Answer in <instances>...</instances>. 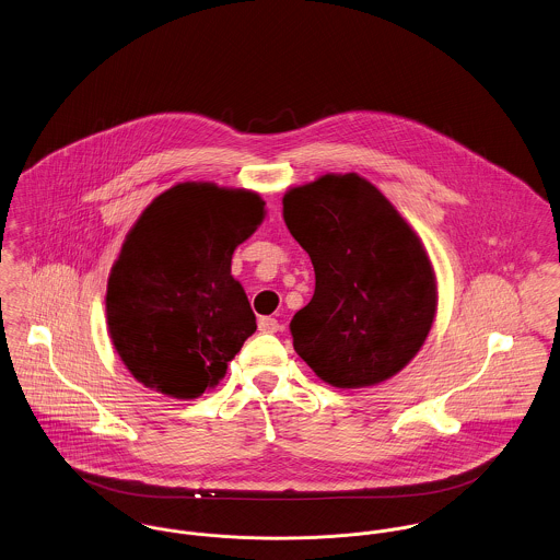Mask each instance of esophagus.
Instances as JSON below:
<instances>
[{"label":"esophagus","mask_w":560,"mask_h":560,"mask_svg":"<svg viewBox=\"0 0 560 560\" xmlns=\"http://www.w3.org/2000/svg\"><path fill=\"white\" fill-rule=\"evenodd\" d=\"M258 328L259 332L275 335V332H279V322L275 317H259Z\"/></svg>","instance_id":"1"}]
</instances>
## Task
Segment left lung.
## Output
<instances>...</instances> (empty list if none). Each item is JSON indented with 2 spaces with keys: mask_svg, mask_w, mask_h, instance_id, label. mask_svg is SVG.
Instances as JSON below:
<instances>
[{
  "mask_svg": "<svg viewBox=\"0 0 560 560\" xmlns=\"http://www.w3.org/2000/svg\"><path fill=\"white\" fill-rule=\"evenodd\" d=\"M283 219L315 270L313 299L290 324L296 353L341 389L400 373L436 315V275L420 234L355 173L290 187Z\"/></svg>",
  "mask_w": 560,
  "mask_h": 560,
  "instance_id": "8db88e82",
  "label": "left lung"
}]
</instances>
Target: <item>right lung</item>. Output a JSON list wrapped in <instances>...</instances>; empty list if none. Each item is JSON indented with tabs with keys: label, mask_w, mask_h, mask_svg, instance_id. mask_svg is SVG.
Segmentation results:
<instances>
[{
	"label": "right lung",
	"mask_w": 560,
	"mask_h": 560,
	"mask_svg": "<svg viewBox=\"0 0 560 560\" xmlns=\"http://www.w3.org/2000/svg\"><path fill=\"white\" fill-rule=\"evenodd\" d=\"M258 191L176 183L131 225L106 283V326L131 377L178 400L211 392L256 332L230 272L266 217Z\"/></svg>",
	"instance_id": "1"
}]
</instances>
